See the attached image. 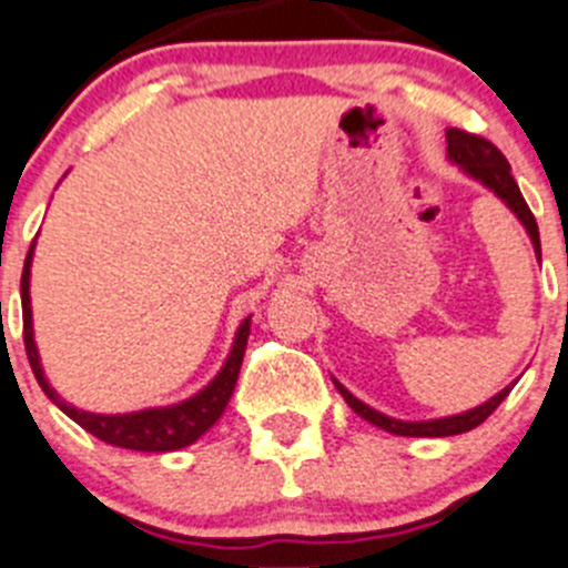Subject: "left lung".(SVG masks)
Masks as SVG:
<instances>
[{"label":"left lung","mask_w":568,"mask_h":568,"mask_svg":"<svg viewBox=\"0 0 568 568\" xmlns=\"http://www.w3.org/2000/svg\"><path fill=\"white\" fill-rule=\"evenodd\" d=\"M446 155L455 166H460L468 178H474L477 183H483L485 189L496 194V197L510 209L513 214L518 217V223L524 225V231L530 234L532 247H536V258L541 262V236H538V223L532 217L530 206L524 203L521 192H518V183L513 181L510 175V164H507L505 155L483 136H474V133L457 131V128H449L446 131ZM334 387L339 390V396L345 398L351 409L356 415H362L365 420H371L379 429L393 432V435H404V437H449V435H463V432H471L474 426L483 424L496 407L507 398V393L513 390V385H507L505 390H499L496 396H490L488 402L479 404V407L466 409L460 415H446V418H429V420H398L390 418V415L379 413V409L368 407L365 402L354 396V393L345 390L337 379H332Z\"/></svg>","instance_id":"1"}]
</instances>
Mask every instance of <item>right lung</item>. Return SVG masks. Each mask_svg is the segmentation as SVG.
<instances>
[{"mask_svg":"<svg viewBox=\"0 0 568 568\" xmlns=\"http://www.w3.org/2000/svg\"><path fill=\"white\" fill-rule=\"evenodd\" d=\"M36 242L30 245V253L24 258V273H21V312H24V348L30 368L36 374L38 385L47 393L55 407H61L74 424L83 426L100 440L119 446V449L133 452H175L183 446H192L200 435H206L220 415L225 413L231 402V393L236 387V376L242 368V356H245L247 334H251V317L240 323L234 334V345H231L229 356H225L223 368L217 371L212 382L186 402L170 404V407H150L139 409V413H122V415H102V413H85V409L72 407L63 402L55 393V387L47 382L44 368H41V356H38L36 337H32V306H30V264Z\"/></svg>","mask_w":568,"mask_h":568,"instance_id":"obj_1","label":"right lung"}]
</instances>
